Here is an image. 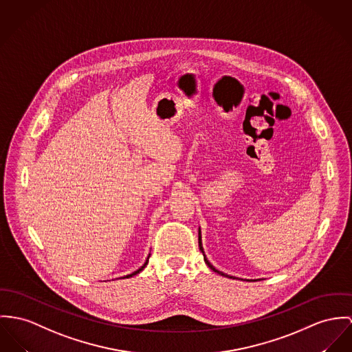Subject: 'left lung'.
<instances>
[{
    "instance_id": "obj_1",
    "label": "left lung",
    "mask_w": 352,
    "mask_h": 352,
    "mask_svg": "<svg viewBox=\"0 0 352 352\" xmlns=\"http://www.w3.org/2000/svg\"><path fill=\"white\" fill-rule=\"evenodd\" d=\"M198 245H199V250L202 252V254H204V260H205V263H206V265L212 270L213 272H216L218 274H221V276H226V277H229V278H236L234 276H229V274H226V273H222L221 271H217L216 268L209 263V260L206 258V256H205V252H204V246H202V240H201V229L198 230ZM246 281H249V280H246Z\"/></svg>"
}]
</instances>
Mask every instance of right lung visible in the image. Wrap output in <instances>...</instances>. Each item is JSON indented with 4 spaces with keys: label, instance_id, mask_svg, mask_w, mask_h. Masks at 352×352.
I'll list each match as a JSON object with an SVG mask.
<instances>
[{
    "label": "right lung",
    "instance_id": "obj_1",
    "mask_svg": "<svg viewBox=\"0 0 352 352\" xmlns=\"http://www.w3.org/2000/svg\"><path fill=\"white\" fill-rule=\"evenodd\" d=\"M148 258H150V254H148V256H147V260H146V261H144V264H143V265H142V267H140V268H139V270H136L135 272H133V273H131V274H127V276H124V277H120V278H129V277H133V276H135V274H138V273H139V272L143 271V270H144V267H146V265H147V264H148Z\"/></svg>",
    "mask_w": 352,
    "mask_h": 352
}]
</instances>
